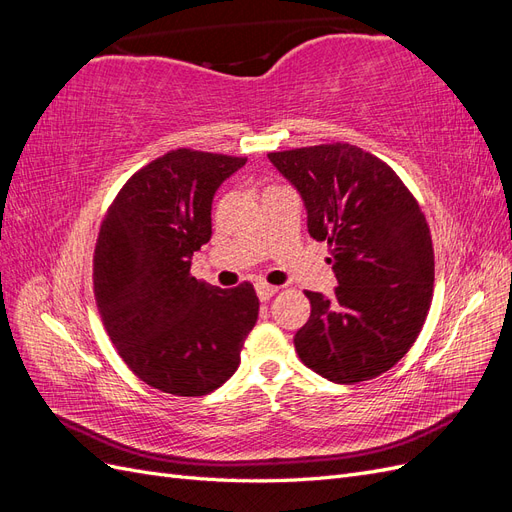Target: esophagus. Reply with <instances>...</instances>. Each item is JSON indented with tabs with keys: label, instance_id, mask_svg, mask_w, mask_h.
Masks as SVG:
<instances>
[{
	"label": "esophagus",
	"instance_id": "esophagus-1",
	"mask_svg": "<svg viewBox=\"0 0 512 512\" xmlns=\"http://www.w3.org/2000/svg\"><path fill=\"white\" fill-rule=\"evenodd\" d=\"M277 290H280V288L271 286V284H267V282H258V284H256V292H258V299H260V301H269Z\"/></svg>",
	"mask_w": 512,
	"mask_h": 512
}]
</instances>
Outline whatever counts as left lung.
<instances>
[{
  "instance_id": "8db88e82",
  "label": "left lung",
  "mask_w": 512,
  "mask_h": 512,
  "mask_svg": "<svg viewBox=\"0 0 512 512\" xmlns=\"http://www.w3.org/2000/svg\"><path fill=\"white\" fill-rule=\"evenodd\" d=\"M299 190L307 230L327 241L337 288L305 290L312 314L294 335L299 359L337 384L389 371L421 333L433 297V245L425 213L395 170L356 145L273 151Z\"/></svg>"
}]
</instances>
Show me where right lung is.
<instances>
[{"mask_svg":"<svg viewBox=\"0 0 512 512\" xmlns=\"http://www.w3.org/2000/svg\"><path fill=\"white\" fill-rule=\"evenodd\" d=\"M247 158L175 149L143 166L108 207L94 252L102 324L134 374L153 389L200 397L241 363L258 318L250 282L222 290L190 273L211 239V203Z\"/></svg>","mask_w":512,"mask_h":512,"instance_id":"right-lung-1","label":"right lung"}]
</instances>
